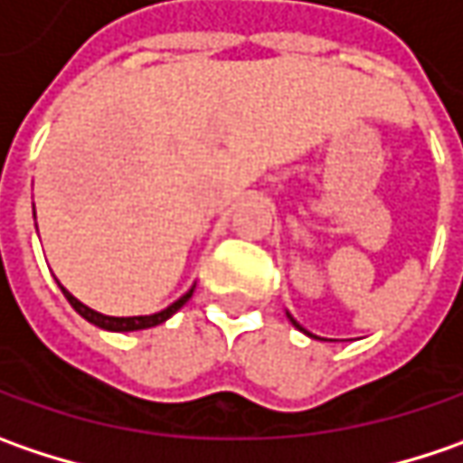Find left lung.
<instances>
[{
	"instance_id": "left-lung-1",
	"label": "left lung",
	"mask_w": 463,
	"mask_h": 463,
	"mask_svg": "<svg viewBox=\"0 0 463 463\" xmlns=\"http://www.w3.org/2000/svg\"><path fill=\"white\" fill-rule=\"evenodd\" d=\"M292 321V318H290ZM292 324H295V326H298V329H300V332H303V326H300V324H298V321H292Z\"/></svg>"
}]
</instances>
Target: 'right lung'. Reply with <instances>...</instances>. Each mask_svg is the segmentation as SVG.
Segmentation results:
<instances>
[{
	"label": "right lung",
	"mask_w": 463,
	"mask_h": 463,
	"mask_svg": "<svg viewBox=\"0 0 463 463\" xmlns=\"http://www.w3.org/2000/svg\"><path fill=\"white\" fill-rule=\"evenodd\" d=\"M61 288V285H59ZM61 292H64V298L70 300V306L74 308V311L80 313L82 318H88L90 324H95V326H100V329H109V332H137V329H150V326H157V324H163L165 318H171L173 313L178 311L189 298H192L194 288L184 298H178L173 306H168L165 311L160 313H152V316H131V318H113V316H103V313L92 311V308H88V306H82L77 298H71L70 292L61 288Z\"/></svg>",
	"instance_id": "1"
}]
</instances>
